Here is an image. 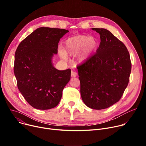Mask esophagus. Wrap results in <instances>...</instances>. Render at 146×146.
Segmentation results:
<instances>
[{
  "label": "esophagus",
  "instance_id": "esophagus-1",
  "mask_svg": "<svg viewBox=\"0 0 146 146\" xmlns=\"http://www.w3.org/2000/svg\"><path fill=\"white\" fill-rule=\"evenodd\" d=\"M77 75H78V74L76 72H73V71L72 72V73H71V77L72 78H75V77H76V76H77Z\"/></svg>",
  "mask_w": 146,
  "mask_h": 146
}]
</instances>
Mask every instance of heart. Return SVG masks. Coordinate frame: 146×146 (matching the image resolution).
<instances>
[{
  "mask_svg": "<svg viewBox=\"0 0 146 146\" xmlns=\"http://www.w3.org/2000/svg\"><path fill=\"white\" fill-rule=\"evenodd\" d=\"M97 45V42L94 38L89 35H77L68 38L64 42V50H60L61 57H66V55L74 56L82 50L79 57L80 61L85 60Z\"/></svg>",
  "mask_w": 146,
  "mask_h": 146,
  "instance_id": "b5f03b06",
  "label": "heart"
}]
</instances>
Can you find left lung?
Here are the masks:
<instances>
[{
	"label": "left lung",
	"mask_w": 146,
	"mask_h": 146,
	"mask_svg": "<svg viewBox=\"0 0 146 146\" xmlns=\"http://www.w3.org/2000/svg\"><path fill=\"white\" fill-rule=\"evenodd\" d=\"M99 34L96 53L77 67L80 94L85 104L103 110L118 102L128 86L131 70L129 52L124 44L104 28H92Z\"/></svg>",
	"instance_id": "left-lung-1"
}]
</instances>
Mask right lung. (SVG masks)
Returning a JSON list of instances; mask_svg holds the SVG:
<instances>
[{
  "label": "right lung",
  "mask_w": 146,
  "mask_h": 146,
  "mask_svg": "<svg viewBox=\"0 0 146 146\" xmlns=\"http://www.w3.org/2000/svg\"><path fill=\"white\" fill-rule=\"evenodd\" d=\"M68 32L64 29L39 28L21 42L15 52L13 70L18 89L34 108L56 107L70 81V68L58 70L52 63L60 38Z\"/></svg>",
  "instance_id": "1"
}]
</instances>
